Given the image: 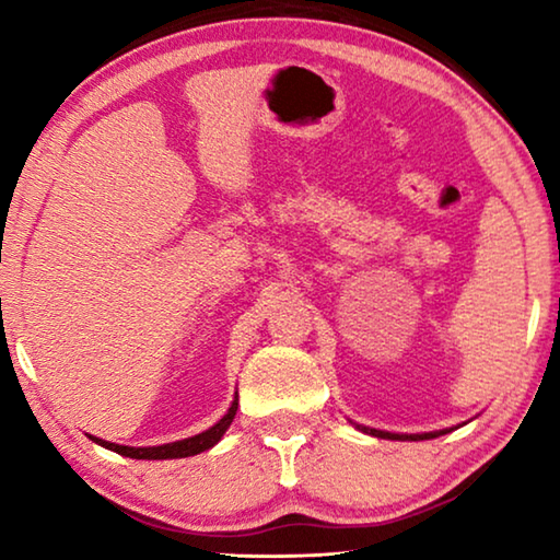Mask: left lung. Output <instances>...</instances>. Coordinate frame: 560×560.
<instances>
[{
    "label": "left lung",
    "instance_id": "1",
    "mask_svg": "<svg viewBox=\"0 0 560 560\" xmlns=\"http://www.w3.org/2000/svg\"><path fill=\"white\" fill-rule=\"evenodd\" d=\"M358 430H363V432H368V434H373V438H381V440H434V438H440V434H447V432H452V428L450 430H438V432H424V434H395V432H385V430H373V428H363V424H355Z\"/></svg>",
    "mask_w": 560,
    "mask_h": 560
}]
</instances>
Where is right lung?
I'll return each instance as SVG.
<instances>
[{
	"instance_id": "add662e5",
	"label": "right lung",
	"mask_w": 560,
	"mask_h": 560,
	"mask_svg": "<svg viewBox=\"0 0 560 560\" xmlns=\"http://www.w3.org/2000/svg\"><path fill=\"white\" fill-rule=\"evenodd\" d=\"M236 405H240V395H234V402L226 415L222 417L220 422L212 424L210 430H205L200 434H195V438H187V440H179V442H170V444H160V447H126V444H116V442H106V440H98L93 438L91 440L101 444V447H106L110 452H118L122 457H130V459H179V457H192V454H200L205 450L214 447L217 442L224 438L226 428H230L234 415H236Z\"/></svg>"
}]
</instances>
